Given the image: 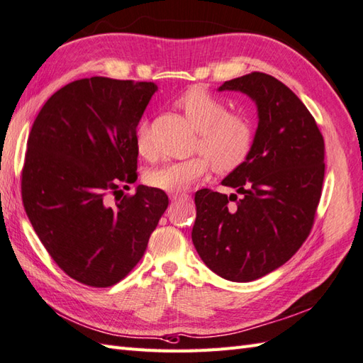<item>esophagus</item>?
Returning a JSON list of instances; mask_svg holds the SVG:
<instances>
[{"mask_svg":"<svg viewBox=\"0 0 363 363\" xmlns=\"http://www.w3.org/2000/svg\"><path fill=\"white\" fill-rule=\"evenodd\" d=\"M190 196L185 195V193H173V195H170V199L172 201H187Z\"/></svg>","mask_w":363,"mask_h":363,"instance_id":"1","label":"esophagus"}]
</instances>
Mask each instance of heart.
I'll return each mask as SVG.
<instances>
[{"instance_id":"1","label":"heart","mask_w":363,"mask_h":363,"mask_svg":"<svg viewBox=\"0 0 363 363\" xmlns=\"http://www.w3.org/2000/svg\"><path fill=\"white\" fill-rule=\"evenodd\" d=\"M176 106L198 131L195 151L199 153L150 172L145 178L150 187L179 193L206 178L213 165L218 173H230L246 162L255 139L254 122L246 113L227 111L223 99L199 86L181 94ZM134 145L138 155L147 161L156 157L145 123L136 128Z\"/></svg>"}]
</instances>
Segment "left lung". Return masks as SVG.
<instances>
[{
  "instance_id": "1",
  "label": "left lung",
  "mask_w": 363,
  "mask_h": 363,
  "mask_svg": "<svg viewBox=\"0 0 363 363\" xmlns=\"http://www.w3.org/2000/svg\"><path fill=\"white\" fill-rule=\"evenodd\" d=\"M224 89L255 100L258 128L246 162L223 181L241 196L196 191L191 240L210 271L244 283L283 266L309 237L322 196L325 140L308 108L272 75L250 72L224 82Z\"/></svg>"
}]
</instances>
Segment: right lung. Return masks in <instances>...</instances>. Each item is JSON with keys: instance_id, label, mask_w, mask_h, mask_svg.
Returning <instances> with one entry per match:
<instances>
[{"instance_id": "obj_1", "label": "right lung", "mask_w": 363, "mask_h": 363, "mask_svg": "<svg viewBox=\"0 0 363 363\" xmlns=\"http://www.w3.org/2000/svg\"><path fill=\"white\" fill-rule=\"evenodd\" d=\"M157 86L80 79L40 109L21 172L26 215L48 254L82 284L108 288L136 266L167 210L165 191L139 185L134 134Z\"/></svg>"}]
</instances>
